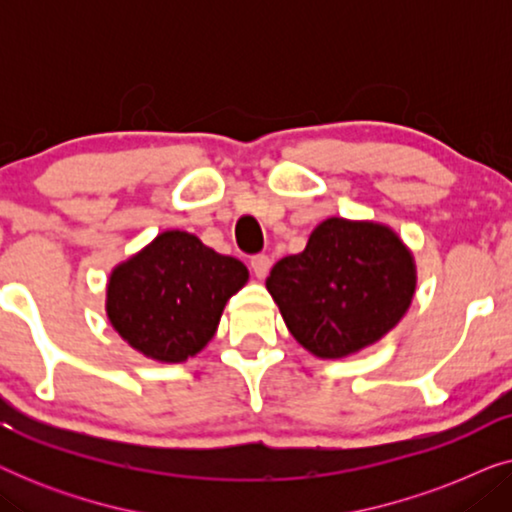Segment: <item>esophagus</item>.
<instances>
[{"label":"esophagus","mask_w":512,"mask_h":512,"mask_svg":"<svg viewBox=\"0 0 512 512\" xmlns=\"http://www.w3.org/2000/svg\"><path fill=\"white\" fill-rule=\"evenodd\" d=\"M270 265H272L270 256H265V254H258V256L251 258V270H254V275H256L258 279H265V277H268Z\"/></svg>","instance_id":"34e87169"}]
</instances>
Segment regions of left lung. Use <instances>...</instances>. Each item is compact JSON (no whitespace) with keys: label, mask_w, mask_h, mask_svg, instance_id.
Instances as JSON below:
<instances>
[{"label":"left lung","mask_w":512,"mask_h":512,"mask_svg":"<svg viewBox=\"0 0 512 512\" xmlns=\"http://www.w3.org/2000/svg\"><path fill=\"white\" fill-rule=\"evenodd\" d=\"M289 333L319 359H345L382 340L410 310L417 263L387 223L331 216L305 249L265 279Z\"/></svg>","instance_id":"left-lung-1"}]
</instances>
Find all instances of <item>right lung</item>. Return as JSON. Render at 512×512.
Wrapping results in <instances>:
<instances>
[{"instance_id": "obj_1", "label": "right lung", "mask_w": 512, "mask_h": 512, "mask_svg": "<svg viewBox=\"0 0 512 512\" xmlns=\"http://www.w3.org/2000/svg\"><path fill=\"white\" fill-rule=\"evenodd\" d=\"M247 282L242 261L216 254L186 230H163L111 270L104 310L146 359L184 363L207 347L228 298Z\"/></svg>"}]
</instances>
